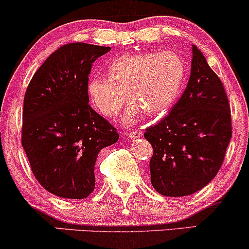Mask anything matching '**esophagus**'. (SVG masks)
Listing matches in <instances>:
<instances>
[{
	"instance_id": "34e87169",
	"label": "esophagus",
	"mask_w": 249,
	"mask_h": 249,
	"mask_svg": "<svg viewBox=\"0 0 249 249\" xmlns=\"http://www.w3.org/2000/svg\"><path fill=\"white\" fill-rule=\"evenodd\" d=\"M125 136H126L128 139H137V138H140L142 136V131H132V132H127L125 133Z\"/></svg>"
}]
</instances>
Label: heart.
Returning a JSON list of instances; mask_svg holds the SVG:
<instances>
[{"instance_id":"heart-1","label":"heart","mask_w":249,"mask_h":249,"mask_svg":"<svg viewBox=\"0 0 249 249\" xmlns=\"http://www.w3.org/2000/svg\"><path fill=\"white\" fill-rule=\"evenodd\" d=\"M107 77L91 76L86 86L89 101L101 115L113 118L126 101H132L123 123L133 124L143 110L160 115L178 97L184 80L185 66L172 51L160 53H126L107 66Z\"/></svg>"}]
</instances>
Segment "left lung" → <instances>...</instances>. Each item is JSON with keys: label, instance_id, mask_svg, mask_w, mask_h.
Listing matches in <instances>:
<instances>
[{"label": "left lung", "instance_id": "1", "mask_svg": "<svg viewBox=\"0 0 249 249\" xmlns=\"http://www.w3.org/2000/svg\"><path fill=\"white\" fill-rule=\"evenodd\" d=\"M143 137L153 147L152 185L163 196H189L219 172L232 137L230 104L220 79L195 45L187 88Z\"/></svg>", "mask_w": 249, "mask_h": 249}]
</instances>
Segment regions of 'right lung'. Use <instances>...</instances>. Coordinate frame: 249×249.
<instances>
[{
	"instance_id": "obj_1",
	"label": "right lung",
	"mask_w": 249,
	"mask_h": 249,
	"mask_svg": "<svg viewBox=\"0 0 249 249\" xmlns=\"http://www.w3.org/2000/svg\"><path fill=\"white\" fill-rule=\"evenodd\" d=\"M111 47L71 43L52 53L30 81L22 145L35 178L62 198L83 199L95 188V162L119 134L89 106L92 62Z\"/></svg>"
}]
</instances>
